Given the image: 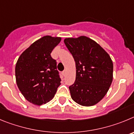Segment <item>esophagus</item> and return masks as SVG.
<instances>
[{"label": "esophagus", "mask_w": 134, "mask_h": 134, "mask_svg": "<svg viewBox=\"0 0 134 134\" xmlns=\"http://www.w3.org/2000/svg\"><path fill=\"white\" fill-rule=\"evenodd\" d=\"M62 74H63V76L65 75H66V70H64V71L62 72Z\"/></svg>", "instance_id": "obj_1"}]
</instances>
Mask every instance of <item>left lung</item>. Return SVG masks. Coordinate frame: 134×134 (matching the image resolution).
Returning a JSON list of instances; mask_svg holds the SVG:
<instances>
[{
	"label": "left lung",
	"mask_w": 134,
	"mask_h": 134,
	"mask_svg": "<svg viewBox=\"0 0 134 134\" xmlns=\"http://www.w3.org/2000/svg\"><path fill=\"white\" fill-rule=\"evenodd\" d=\"M64 43L76 66L75 81L69 87L71 98L81 105H94L111 84L113 62L99 44L85 36L67 38Z\"/></svg>",
	"instance_id": "8db88e82"
}]
</instances>
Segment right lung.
<instances>
[{
  "label": "right lung",
  "mask_w": 134,
  "mask_h": 134,
  "mask_svg": "<svg viewBox=\"0 0 134 134\" xmlns=\"http://www.w3.org/2000/svg\"><path fill=\"white\" fill-rule=\"evenodd\" d=\"M61 40V37H43L26 49L16 62L17 86L25 99L33 104L49 102L61 85L56 60L51 56Z\"/></svg>",
  "instance_id": "obj_1"
}]
</instances>
